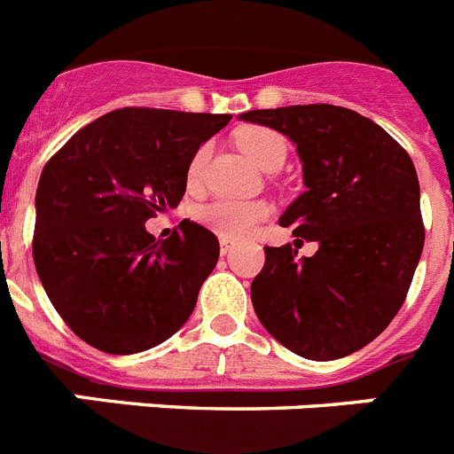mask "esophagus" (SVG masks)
Wrapping results in <instances>:
<instances>
[{"label": "esophagus", "instance_id": "1", "mask_svg": "<svg viewBox=\"0 0 454 454\" xmlns=\"http://www.w3.org/2000/svg\"><path fill=\"white\" fill-rule=\"evenodd\" d=\"M231 247H234V243H231V240L220 239V252H223V254H230Z\"/></svg>", "mask_w": 454, "mask_h": 454}]
</instances>
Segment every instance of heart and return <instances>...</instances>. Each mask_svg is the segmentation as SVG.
Masks as SVG:
<instances>
[{"label":"heart","instance_id":"obj_1","mask_svg":"<svg viewBox=\"0 0 454 454\" xmlns=\"http://www.w3.org/2000/svg\"><path fill=\"white\" fill-rule=\"evenodd\" d=\"M234 138L236 145L263 170H277L286 159V140L268 127H243V129L236 131ZM208 154H211V147L202 145L191 159V166H188V184L191 186H198L200 179H202ZM268 215H270V207L266 202L214 200V202L198 208L200 223L227 240L250 236Z\"/></svg>","mask_w":454,"mask_h":454}]
</instances>
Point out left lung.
<instances>
[{
	"label": "left lung",
	"instance_id": "left-lung-1",
	"mask_svg": "<svg viewBox=\"0 0 454 454\" xmlns=\"http://www.w3.org/2000/svg\"><path fill=\"white\" fill-rule=\"evenodd\" d=\"M298 145L307 191L279 218L295 243L266 247L252 282L262 325L284 348L314 362L362 350L407 298L425 243L420 188L407 152L375 124L334 104L263 108L239 115Z\"/></svg>",
	"mask_w": 454,
	"mask_h": 454
}]
</instances>
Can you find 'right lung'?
Masks as SVG:
<instances>
[{
  "mask_svg": "<svg viewBox=\"0 0 454 454\" xmlns=\"http://www.w3.org/2000/svg\"><path fill=\"white\" fill-rule=\"evenodd\" d=\"M230 114L127 106L92 120L51 156L35 191L34 263L66 325L88 346L134 355L170 339L218 263L215 234L182 220L156 240L188 166Z\"/></svg>",
  "mask_w": 454,
  "mask_h": 454,
  "instance_id": "right-lung-1",
  "label": "right lung"
}]
</instances>
